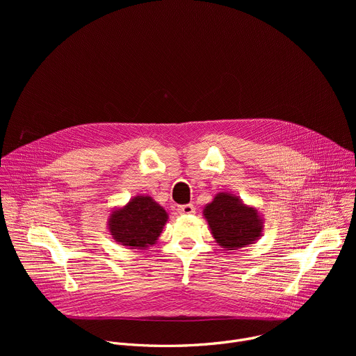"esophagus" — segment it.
Wrapping results in <instances>:
<instances>
[{
  "mask_svg": "<svg viewBox=\"0 0 356 356\" xmlns=\"http://www.w3.org/2000/svg\"><path fill=\"white\" fill-rule=\"evenodd\" d=\"M177 210H179V213H180V214H183V216H191V214H194V213H195V209H194V206H193V204L180 206Z\"/></svg>",
  "mask_w": 356,
  "mask_h": 356,
  "instance_id": "1",
  "label": "esophagus"
}]
</instances>
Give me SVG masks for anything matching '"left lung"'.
<instances>
[{
  "label": "left lung",
  "mask_w": 356,
  "mask_h": 356,
  "mask_svg": "<svg viewBox=\"0 0 356 356\" xmlns=\"http://www.w3.org/2000/svg\"><path fill=\"white\" fill-rule=\"evenodd\" d=\"M202 216L216 242L227 250L250 245L264 234V218L258 209L227 191L216 194L202 210Z\"/></svg>",
  "instance_id": "8db88e82"
}]
</instances>
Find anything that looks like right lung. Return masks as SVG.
<instances>
[{
	"label": "right lung",
	"mask_w": 356,
	"mask_h": 356,
	"mask_svg": "<svg viewBox=\"0 0 356 356\" xmlns=\"http://www.w3.org/2000/svg\"><path fill=\"white\" fill-rule=\"evenodd\" d=\"M168 220L166 210L154 198L138 194L125 206L111 210L107 227L120 245L143 250L158 242Z\"/></svg>",
	"instance_id": "add662e5"
}]
</instances>
